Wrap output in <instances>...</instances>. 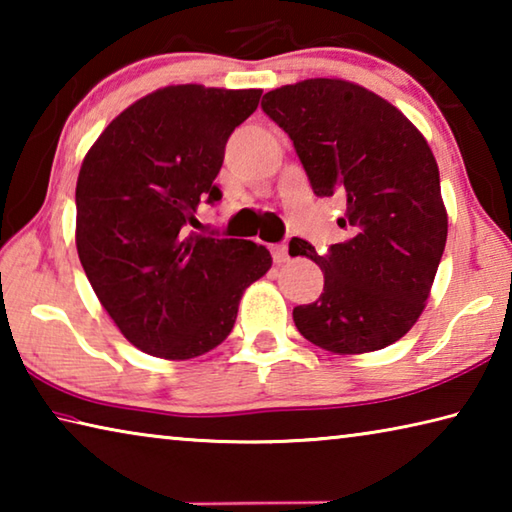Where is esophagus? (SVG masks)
Segmentation results:
<instances>
[{"instance_id": "1", "label": "esophagus", "mask_w": 512, "mask_h": 512, "mask_svg": "<svg viewBox=\"0 0 512 512\" xmlns=\"http://www.w3.org/2000/svg\"><path fill=\"white\" fill-rule=\"evenodd\" d=\"M271 255H273V262H275V264L289 262V248L284 246V244H273V246H271Z\"/></svg>"}]
</instances>
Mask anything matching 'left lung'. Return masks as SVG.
Returning a JSON list of instances; mask_svg holds the SVG:
<instances>
[{"label":"left lung","instance_id":"left-lung-1","mask_svg":"<svg viewBox=\"0 0 512 512\" xmlns=\"http://www.w3.org/2000/svg\"><path fill=\"white\" fill-rule=\"evenodd\" d=\"M316 196H343L348 241L318 255L320 298L293 309L307 341L339 354L400 341L422 314L447 241L440 173L429 144L391 103L361 85L309 79L264 94ZM291 253V250H289Z\"/></svg>","mask_w":512,"mask_h":512}]
</instances>
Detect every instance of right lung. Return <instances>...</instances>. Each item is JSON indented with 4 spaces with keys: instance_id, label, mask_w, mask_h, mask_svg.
I'll use <instances>...</instances> for the list:
<instances>
[{
    "instance_id": "add662e5",
    "label": "right lung",
    "mask_w": 512,
    "mask_h": 512,
    "mask_svg": "<svg viewBox=\"0 0 512 512\" xmlns=\"http://www.w3.org/2000/svg\"><path fill=\"white\" fill-rule=\"evenodd\" d=\"M262 90L169 85L99 135L76 183V250L94 293L135 348L192 359L232 332L271 253L189 230L216 205L225 144Z\"/></svg>"
}]
</instances>
